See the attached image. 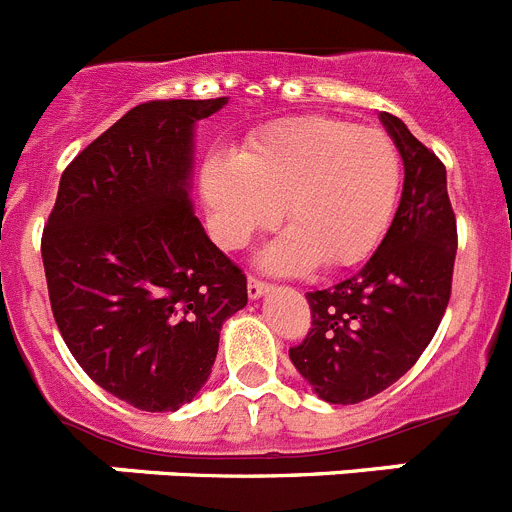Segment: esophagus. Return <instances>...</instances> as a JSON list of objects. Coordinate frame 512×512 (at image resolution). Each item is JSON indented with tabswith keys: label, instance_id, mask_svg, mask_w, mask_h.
<instances>
[{
	"label": "esophagus",
	"instance_id": "1",
	"mask_svg": "<svg viewBox=\"0 0 512 512\" xmlns=\"http://www.w3.org/2000/svg\"><path fill=\"white\" fill-rule=\"evenodd\" d=\"M269 287H271V284L264 282V279L248 277V297H251V300H259L264 292H269Z\"/></svg>",
	"mask_w": 512,
	"mask_h": 512
}]
</instances>
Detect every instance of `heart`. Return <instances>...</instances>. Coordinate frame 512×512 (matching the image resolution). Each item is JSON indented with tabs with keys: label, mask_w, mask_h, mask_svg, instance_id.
Returning <instances> with one entry per match:
<instances>
[{
	"label": "heart",
	"mask_w": 512,
	"mask_h": 512,
	"mask_svg": "<svg viewBox=\"0 0 512 512\" xmlns=\"http://www.w3.org/2000/svg\"><path fill=\"white\" fill-rule=\"evenodd\" d=\"M400 151L379 128L338 117H292L251 135L238 156L205 166L202 189L217 238L238 248L279 215L289 230L264 253L277 271L361 261L390 225Z\"/></svg>",
	"instance_id": "1"
}]
</instances>
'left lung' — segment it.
<instances>
[{
    "mask_svg": "<svg viewBox=\"0 0 512 512\" xmlns=\"http://www.w3.org/2000/svg\"><path fill=\"white\" fill-rule=\"evenodd\" d=\"M382 122L405 164L390 230L356 274L307 292L310 330L289 348L297 372L333 405H356L395 384L436 336L451 297L459 238L446 166L400 117L382 112Z\"/></svg>",
    "mask_w": 512,
    "mask_h": 512,
    "instance_id": "1",
    "label": "left lung"
}]
</instances>
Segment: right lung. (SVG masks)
<instances>
[{"instance_id": "obj_1", "label": "right lung", "mask_w": 512, "mask_h": 512, "mask_svg": "<svg viewBox=\"0 0 512 512\" xmlns=\"http://www.w3.org/2000/svg\"><path fill=\"white\" fill-rule=\"evenodd\" d=\"M228 102L153 99L66 166L43 228L45 282L71 356L148 413L200 392L246 274L205 235L189 197L192 128Z\"/></svg>"}]
</instances>
